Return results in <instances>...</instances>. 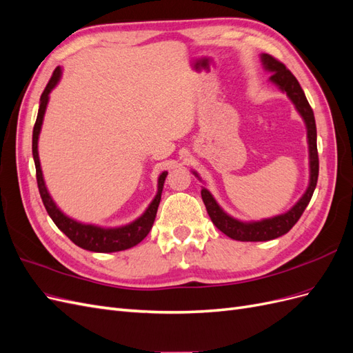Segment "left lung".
<instances>
[{
  "label": "left lung",
  "mask_w": 353,
  "mask_h": 353,
  "mask_svg": "<svg viewBox=\"0 0 353 353\" xmlns=\"http://www.w3.org/2000/svg\"><path fill=\"white\" fill-rule=\"evenodd\" d=\"M261 59L263 63V68L266 70L272 72L270 77L271 82H274L276 87L288 95V99L293 101L297 112L301 113V116L303 117V121L306 123L311 179H309V187L306 190V193L290 210L287 213H283V215L258 221V222H241L231 218L219 208L216 200L213 199V196L209 193V191L206 188H201V199H203V203H205L212 222L215 223L216 228L225 234V236L239 241H268V240L279 239L290 231L294 223L299 221V218L302 216V213L305 212L309 201L312 199L314 190L316 187V181H318V170H319L315 117H314L312 108L309 105L306 100V95L301 87V83H299V81L294 78V74L288 70L280 60H276L270 54H262ZM194 175L199 176L196 172Z\"/></svg>",
  "instance_id": "1"
}]
</instances>
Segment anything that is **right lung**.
<instances>
[{"label": "right lung", "instance_id": "1", "mask_svg": "<svg viewBox=\"0 0 353 353\" xmlns=\"http://www.w3.org/2000/svg\"><path fill=\"white\" fill-rule=\"evenodd\" d=\"M60 77H61V69L56 68L54 72H52V74H51V78L47 83L44 92H42V95H41L39 110H38L35 126H34V134H32V154H34V160H35L37 183H38L42 203H44L50 218L52 219V222L56 223L57 228L65 232L74 244L79 245V248H82L85 250H90V252H99V253H110V252L131 249L140 241H143L153 227V222H154L157 208L160 203V197H162L163 183H165V178H166L168 172H163L159 176L157 194L153 199V201L150 203V206L147 208V210L140 218L135 219L131 223H128V225H125V227L101 228V227H95V225H88V223L77 222L74 219L68 218L65 213H61V210L56 206V203L52 201V199L48 194L44 178H42V170H41L39 156H38V137H39V131H41L42 119H44V113L47 109L48 95H50L51 90L54 88L57 82L60 81Z\"/></svg>", "mask_w": 353, "mask_h": 353}]
</instances>
